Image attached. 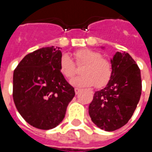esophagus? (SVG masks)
<instances>
[{
	"mask_svg": "<svg viewBox=\"0 0 152 152\" xmlns=\"http://www.w3.org/2000/svg\"><path fill=\"white\" fill-rule=\"evenodd\" d=\"M80 90H81V89H80L76 88V89H75V93H76V94H79V93L80 92Z\"/></svg>",
	"mask_w": 152,
	"mask_h": 152,
	"instance_id": "34e87169",
	"label": "esophagus"
}]
</instances>
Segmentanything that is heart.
Wrapping results in <instances>:
<instances>
[{
	"instance_id": "heart-1",
	"label": "heart",
	"mask_w": 152,
	"mask_h": 152,
	"mask_svg": "<svg viewBox=\"0 0 152 152\" xmlns=\"http://www.w3.org/2000/svg\"><path fill=\"white\" fill-rule=\"evenodd\" d=\"M76 63L84 64L80 70L81 76L74 77L70 80L71 85L76 87L97 88L105 86L111 79L112 74V64L108 60L102 58V55L91 50H80L75 53ZM60 72L66 78L75 74V64L68 54H63L60 58Z\"/></svg>"
}]
</instances>
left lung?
I'll return each mask as SVG.
<instances>
[{
  "instance_id": "left-lung-1",
  "label": "left lung",
  "mask_w": 152,
  "mask_h": 152,
  "mask_svg": "<svg viewBox=\"0 0 152 152\" xmlns=\"http://www.w3.org/2000/svg\"><path fill=\"white\" fill-rule=\"evenodd\" d=\"M111 64V79L105 88L94 93L89 107L93 123L105 131L116 130L127 124L137 107L142 90L140 69L129 53L116 52Z\"/></svg>"
}]
</instances>
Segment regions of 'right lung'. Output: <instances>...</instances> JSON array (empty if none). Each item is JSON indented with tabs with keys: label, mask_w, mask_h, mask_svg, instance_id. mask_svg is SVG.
<instances>
[{
	"label": "right lung",
	"mask_w": 152,
	"mask_h": 152,
	"mask_svg": "<svg viewBox=\"0 0 152 152\" xmlns=\"http://www.w3.org/2000/svg\"><path fill=\"white\" fill-rule=\"evenodd\" d=\"M59 47H44L28 53L13 76V99L21 116L31 126L51 129L62 122L74 88L60 72Z\"/></svg>",
	"instance_id": "right-lung-1"
}]
</instances>
